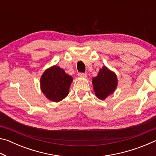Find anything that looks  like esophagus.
<instances>
[{"label":"esophagus","instance_id":"esophagus-1","mask_svg":"<svg viewBox=\"0 0 156 156\" xmlns=\"http://www.w3.org/2000/svg\"><path fill=\"white\" fill-rule=\"evenodd\" d=\"M78 75L80 78H86L87 77V74L84 73H78Z\"/></svg>","mask_w":156,"mask_h":156}]
</instances>
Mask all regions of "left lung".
I'll use <instances>...</instances> for the list:
<instances>
[{
  "instance_id": "1",
  "label": "left lung",
  "mask_w": 156,
  "mask_h": 156,
  "mask_svg": "<svg viewBox=\"0 0 156 156\" xmlns=\"http://www.w3.org/2000/svg\"><path fill=\"white\" fill-rule=\"evenodd\" d=\"M92 84L96 97L104 100L113 94L117 87V76L106 66H104L100 69L97 76L92 78Z\"/></svg>"
}]
</instances>
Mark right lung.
<instances>
[{
	"label": "right lung",
	"mask_w": 156,
	"mask_h": 156,
	"mask_svg": "<svg viewBox=\"0 0 156 156\" xmlns=\"http://www.w3.org/2000/svg\"><path fill=\"white\" fill-rule=\"evenodd\" d=\"M73 78L58 66L44 71L41 78V89L47 99L58 102L67 96Z\"/></svg>",
	"instance_id": "1"
}]
</instances>
